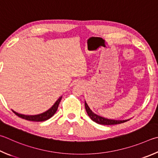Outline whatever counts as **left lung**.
<instances>
[{
    "label": "left lung",
    "instance_id": "1",
    "mask_svg": "<svg viewBox=\"0 0 158 158\" xmlns=\"http://www.w3.org/2000/svg\"><path fill=\"white\" fill-rule=\"evenodd\" d=\"M85 110H86L88 116L90 117V118L93 120V122L97 123L99 124L102 125H114V124H122L128 121L129 119L127 120H114V119H109L107 118H104V117H101L99 115H97L95 113H94L93 111L90 110V108L87 104V103L85 102Z\"/></svg>",
    "mask_w": 158,
    "mask_h": 158
}]
</instances>
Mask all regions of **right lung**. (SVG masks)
<instances>
[{
  "label": "right lung",
  "instance_id": "right-lung-1",
  "mask_svg": "<svg viewBox=\"0 0 158 158\" xmlns=\"http://www.w3.org/2000/svg\"><path fill=\"white\" fill-rule=\"evenodd\" d=\"M61 98H62V96L59 97L58 100L54 103V104L49 109V110L45 111V113H43L39 114H36V115H25V114H19L14 110L12 111L15 113V114H16L17 116L21 117L22 119L29 120V121H32V122H44V121H45V120L50 119V117H52L54 114H55V113L57 110V108H58L59 103L61 100Z\"/></svg>",
  "mask_w": 158,
  "mask_h": 158
}]
</instances>
